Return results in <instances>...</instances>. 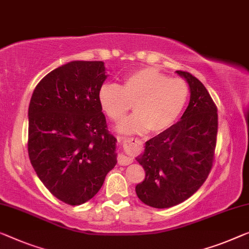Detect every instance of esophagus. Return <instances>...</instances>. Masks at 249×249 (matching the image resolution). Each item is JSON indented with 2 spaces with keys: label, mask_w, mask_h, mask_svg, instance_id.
<instances>
[{
  "label": "esophagus",
  "mask_w": 249,
  "mask_h": 249,
  "mask_svg": "<svg viewBox=\"0 0 249 249\" xmlns=\"http://www.w3.org/2000/svg\"><path fill=\"white\" fill-rule=\"evenodd\" d=\"M118 140H120V142L122 143H126V142H129V143H139L140 141L139 139H134V137H118ZM133 162V159L131 157H128V155H125V154H121L120 157H118V163H120L121 165H127V164H131Z\"/></svg>",
  "instance_id": "34e87169"
}]
</instances>
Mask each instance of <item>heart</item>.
<instances>
[{
    "instance_id": "obj_1",
    "label": "heart",
    "mask_w": 249,
    "mask_h": 249,
    "mask_svg": "<svg viewBox=\"0 0 249 249\" xmlns=\"http://www.w3.org/2000/svg\"><path fill=\"white\" fill-rule=\"evenodd\" d=\"M189 88L180 78H168L152 68H142L125 77L122 86L104 84L98 102L110 120L120 122L133 105L135 114L117 126L125 134L160 133L180 116L188 101Z\"/></svg>"
}]
</instances>
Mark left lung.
Segmentation results:
<instances>
[{"instance_id": "1", "label": "left lung", "mask_w": 249, "mask_h": 249, "mask_svg": "<svg viewBox=\"0 0 249 249\" xmlns=\"http://www.w3.org/2000/svg\"><path fill=\"white\" fill-rule=\"evenodd\" d=\"M190 89L181 120L145 142L136 158L145 179L135 187L145 205L164 209L179 205L205 182L213 166L218 132L217 107L201 81L187 71H176Z\"/></svg>"}]
</instances>
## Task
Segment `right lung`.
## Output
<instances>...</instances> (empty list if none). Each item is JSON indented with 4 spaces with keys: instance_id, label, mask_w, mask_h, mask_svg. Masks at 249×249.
<instances>
[{
    "instance_id": "obj_1",
    "label": "right lung",
    "mask_w": 249,
    "mask_h": 249,
    "mask_svg": "<svg viewBox=\"0 0 249 249\" xmlns=\"http://www.w3.org/2000/svg\"><path fill=\"white\" fill-rule=\"evenodd\" d=\"M107 76L103 61H70L44 76L30 101V161L44 187L68 205L90 200L117 163V140L98 102Z\"/></svg>"
}]
</instances>
